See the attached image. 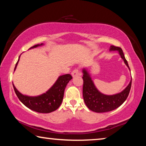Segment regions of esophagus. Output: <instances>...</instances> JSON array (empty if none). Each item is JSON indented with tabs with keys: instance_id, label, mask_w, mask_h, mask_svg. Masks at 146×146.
<instances>
[{
	"instance_id": "1",
	"label": "esophagus",
	"mask_w": 146,
	"mask_h": 146,
	"mask_svg": "<svg viewBox=\"0 0 146 146\" xmlns=\"http://www.w3.org/2000/svg\"><path fill=\"white\" fill-rule=\"evenodd\" d=\"M71 75H72V76H78V75H81V72L80 70H79L78 68H75V70H74L72 73H71Z\"/></svg>"
}]
</instances>
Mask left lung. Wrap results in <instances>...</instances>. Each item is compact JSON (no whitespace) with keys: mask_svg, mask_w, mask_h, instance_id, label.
<instances>
[{"mask_svg":"<svg viewBox=\"0 0 146 146\" xmlns=\"http://www.w3.org/2000/svg\"><path fill=\"white\" fill-rule=\"evenodd\" d=\"M110 50L118 51L121 58L123 59L125 64L130 70L121 48L111 46ZM83 98L86 105L90 110L97 113L111 111L120 106L127 99L131 87L132 79L131 80L129 85L121 93L114 95H106L99 92L95 88L87 71L83 70Z\"/></svg>","mask_w":146,"mask_h":146,"instance_id":"obj_1","label":"left lung"}]
</instances>
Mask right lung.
Here are the masks:
<instances>
[{
    "mask_svg": "<svg viewBox=\"0 0 146 146\" xmlns=\"http://www.w3.org/2000/svg\"><path fill=\"white\" fill-rule=\"evenodd\" d=\"M41 45H42V44L35 45L31 47L30 49ZM19 58L16 64L15 70L17 68ZM72 78V76L70 74H66V75L59 76L58 80L56 81L55 84L46 93H44L38 97H28V96L23 95V94L19 93V91L15 87L13 84V86L17 97L27 108L38 113H49L57 110L60 106L63 99L64 90L68 83Z\"/></svg>",
    "mask_w": 146,
    "mask_h": 146,
    "instance_id": "right-lung-1",
    "label": "right lung"
}]
</instances>
